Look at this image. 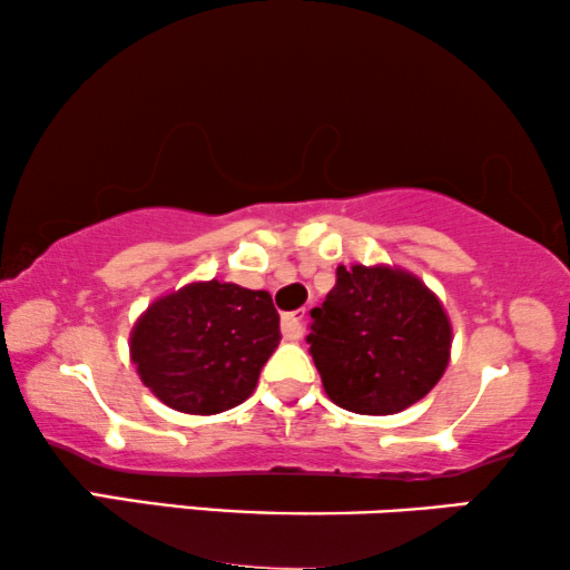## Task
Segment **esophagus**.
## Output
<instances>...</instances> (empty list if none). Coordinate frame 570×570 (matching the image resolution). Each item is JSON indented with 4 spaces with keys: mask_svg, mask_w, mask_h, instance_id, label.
I'll return each mask as SVG.
<instances>
[{
    "mask_svg": "<svg viewBox=\"0 0 570 570\" xmlns=\"http://www.w3.org/2000/svg\"><path fill=\"white\" fill-rule=\"evenodd\" d=\"M306 332V308L293 311V314L283 316V337L285 340H301Z\"/></svg>",
    "mask_w": 570,
    "mask_h": 570,
    "instance_id": "34e87169",
    "label": "esophagus"
}]
</instances>
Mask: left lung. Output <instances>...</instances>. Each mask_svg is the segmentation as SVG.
Wrapping results in <instances>:
<instances>
[{
	"label": "left lung",
	"instance_id": "1",
	"mask_svg": "<svg viewBox=\"0 0 570 570\" xmlns=\"http://www.w3.org/2000/svg\"><path fill=\"white\" fill-rule=\"evenodd\" d=\"M306 342L324 392L357 415H394L439 384L451 324L425 283L396 267H337V283L311 311Z\"/></svg>",
	"mask_w": 570,
	"mask_h": 570
}]
</instances>
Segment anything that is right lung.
<instances>
[{"instance_id":"1","label":"right lung","mask_w":570,"mask_h":570,"mask_svg":"<svg viewBox=\"0 0 570 570\" xmlns=\"http://www.w3.org/2000/svg\"><path fill=\"white\" fill-rule=\"evenodd\" d=\"M277 345L272 295L217 279L163 295L129 337L142 384L186 415H217L248 400Z\"/></svg>"}]
</instances>
